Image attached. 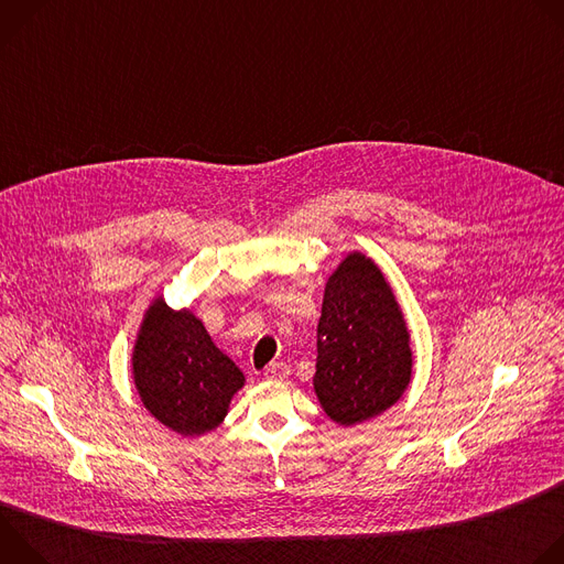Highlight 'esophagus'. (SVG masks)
Wrapping results in <instances>:
<instances>
[{
    "mask_svg": "<svg viewBox=\"0 0 564 564\" xmlns=\"http://www.w3.org/2000/svg\"><path fill=\"white\" fill-rule=\"evenodd\" d=\"M265 379L268 381H283L288 375H290V368H288V364H283V361H274V364H270L268 368H265Z\"/></svg>",
    "mask_w": 564,
    "mask_h": 564,
    "instance_id": "esophagus-1",
    "label": "esophagus"
}]
</instances>
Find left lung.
<instances>
[{
	"label": "left lung",
	"mask_w": 564,
	"mask_h": 564,
	"mask_svg": "<svg viewBox=\"0 0 564 564\" xmlns=\"http://www.w3.org/2000/svg\"><path fill=\"white\" fill-rule=\"evenodd\" d=\"M413 377L411 333L383 272L350 252L330 274L316 328L314 392L326 415L355 426L388 411Z\"/></svg>",
	"instance_id": "obj_1"
}]
</instances>
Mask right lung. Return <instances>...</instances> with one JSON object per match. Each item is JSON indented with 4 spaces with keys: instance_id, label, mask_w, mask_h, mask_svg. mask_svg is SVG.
<instances>
[{
    "instance_id": "add662e5",
    "label": "right lung",
    "mask_w": 564,
    "mask_h": 564,
    "mask_svg": "<svg viewBox=\"0 0 564 564\" xmlns=\"http://www.w3.org/2000/svg\"><path fill=\"white\" fill-rule=\"evenodd\" d=\"M133 383L142 406L170 431L198 437L227 415L234 392L246 386L236 364L223 355L192 310L151 301L133 355Z\"/></svg>"
}]
</instances>
